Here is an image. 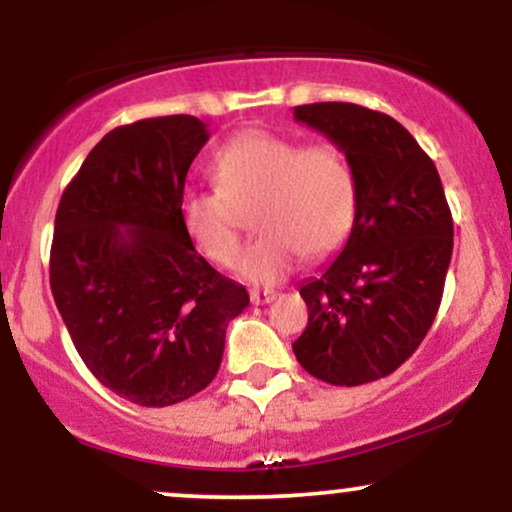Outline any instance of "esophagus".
<instances>
[{
  "instance_id": "34e87169",
  "label": "esophagus",
  "mask_w": 512,
  "mask_h": 512,
  "mask_svg": "<svg viewBox=\"0 0 512 512\" xmlns=\"http://www.w3.org/2000/svg\"><path fill=\"white\" fill-rule=\"evenodd\" d=\"M274 298H276V291H272V289H252L250 291L252 305H267V303H272Z\"/></svg>"
}]
</instances>
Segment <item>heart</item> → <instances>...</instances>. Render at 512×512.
I'll list each match as a JSON object with an SVG mask.
<instances>
[{"label": "heart", "instance_id": "b5f03b06", "mask_svg": "<svg viewBox=\"0 0 512 512\" xmlns=\"http://www.w3.org/2000/svg\"><path fill=\"white\" fill-rule=\"evenodd\" d=\"M211 173L216 190L182 192V228L207 260L226 267L240 245L236 209L255 202L250 223L260 236L236 267L252 284H276L303 255H327L354 226V170L330 142L301 146L284 134L245 129L216 151Z\"/></svg>", "mask_w": 512, "mask_h": 512}]
</instances>
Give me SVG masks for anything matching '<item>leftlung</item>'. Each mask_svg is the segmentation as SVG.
<instances>
[{
	"mask_svg": "<svg viewBox=\"0 0 512 512\" xmlns=\"http://www.w3.org/2000/svg\"><path fill=\"white\" fill-rule=\"evenodd\" d=\"M293 117L339 146L356 178V219L344 248L301 284L308 327L293 354L330 385L373 383L402 366L436 320L452 257L443 182L390 115L313 103L293 108Z\"/></svg>",
	"mask_w": 512,
	"mask_h": 512,
	"instance_id": "1",
	"label": "left lung"
}]
</instances>
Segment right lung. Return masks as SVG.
I'll return each instance as SVG.
<instances>
[{
  "mask_svg": "<svg viewBox=\"0 0 512 512\" xmlns=\"http://www.w3.org/2000/svg\"><path fill=\"white\" fill-rule=\"evenodd\" d=\"M209 132L192 115L117 127L93 146L55 216L50 289L81 361L115 395L170 407L219 373L226 327L248 308L180 221Z\"/></svg>",
  "mask_w": 512,
  "mask_h": 512,
  "instance_id": "right-lung-1",
  "label": "right lung"
}]
</instances>
